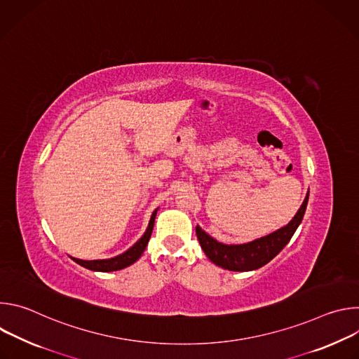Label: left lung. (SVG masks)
I'll list each match as a JSON object with an SVG mask.
<instances>
[{"label": "left lung", "mask_w": 359, "mask_h": 359, "mask_svg": "<svg viewBox=\"0 0 359 359\" xmlns=\"http://www.w3.org/2000/svg\"><path fill=\"white\" fill-rule=\"evenodd\" d=\"M306 203H309V194H306L294 219L285 227L247 244L227 245L219 243L198 226L196 227V234L203 251L216 266L230 271L257 270L271 262L291 240L304 217Z\"/></svg>", "instance_id": "8db88e82"}]
</instances>
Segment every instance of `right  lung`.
<instances>
[{
  "mask_svg": "<svg viewBox=\"0 0 359 359\" xmlns=\"http://www.w3.org/2000/svg\"><path fill=\"white\" fill-rule=\"evenodd\" d=\"M155 217H156V210L153 212V215L150 217V222H149V227H147L146 233L142 236V238L133 247H130L126 252L118 255V257L109 259V260H89V262L74 259V262L78 263L79 266L85 267V269H89V270H93V271H105V273L107 271L122 270V269L133 264L136 260H139V257L143 254V251H144V248L149 243V238H150L151 231H153V224H155Z\"/></svg>",
  "mask_w": 359,
  "mask_h": 359,
  "instance_id": "obj_1",
  "label": "right lung"
}]
</instances>
